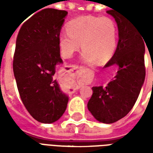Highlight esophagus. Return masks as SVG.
Instances as JSON below:
<instances>
[{"mask_svg":"<svg viewBox=\"0 0 153 153\" xmlns=\"http://www.w3.org/2000/svg\"><path fill=\"white\" fill-rule=\"evenodd\" d=\"M73 69H74V70H78V69H79V67H77V66H74Z\"/></svg>","mask_w":153,"mask_h":153,"instance_id":"1","label":"esophagus"}]
</instances>
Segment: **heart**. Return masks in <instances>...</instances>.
I'll return each instance as SVG.
<instances>
[{
	"instance_id": "b5f03b06",
	"label": "heart",
	"mask_w": 153,
	"mask_h": 153,
	"mask_svg": "<svg viewBox=\"0 0 153 153\" xmlns=\"http://www.w3.org/2000/svg\"><path fill=\"white\" fill-rule=\"evenodd\" d=\"M67 33L58 37L61 56L70 58L83 49L81 59L84 63L106 62L112 57L117 46L118 28L115 22L109 17L92 15L80 16L66 25Z\"/></svg>"
}]
</instances>
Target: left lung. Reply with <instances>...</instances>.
Listing matches in <instances>:
<instances>
[{
	"label": "left lung",
	"instance_id": "left-lung-1",
	"mask_svg": "<svg viewBox=\"0 0 153 153\" xmlns=\"http://www.w3.org/2000/svg\"><path fill=\"white\" fill-rule=\"evenodd\" d=\"M115 19L119 41L115 53L104 68L117 65L116 75L106 86L93 87L88 109L104 124L125 117L138 99L145 79L144 38L137 26L116 10L106 11Z\"/></svg>",
	"mask_w": 153,
	"mask_h": 153
}]
</instances>
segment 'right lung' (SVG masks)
<instances>
[{
    "label": "right lung",
    "mask_w": 153,
    "mask_h": 153,
    "mask_svg": "<svg viewBox=\"0 0 153 153\" xmlns=\"http://www.w3.org/2000/svg\"><path fill=\"white\" fill-rule=\"evenodd\" d=\"M67 15L44 9L22 25L16 39L13 70L19 93L29 114L44 124L58 120L69 102L54 76L63 64L58 37Z\"/></svg>",
    "instance_id": "right-lung-1"
}]
</instances>
